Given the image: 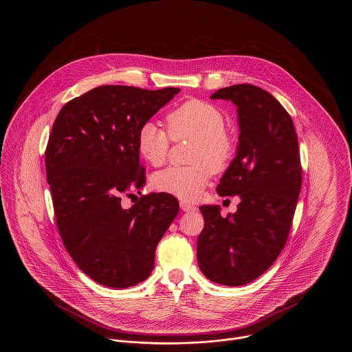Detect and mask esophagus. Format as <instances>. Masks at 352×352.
Returning a JSON list of instances; mask_svg holds the SVG:
<instances>
[{
  "label": "esophagus",
  "instance_id": "obj_1",
  "mask_svg": "<svg viewBox=\"0 0 352 352\" xmlns=\"http://www.w3.org/2000/svg\"><path fill=\"white\" fill-rule=\"evenodd\" d=\"M180 208L183 211H195L197 210V206L188 203V201H180Z\"/></svg>",
  "mask_w": 352,
  "mask_h": 352
}]
</instances>
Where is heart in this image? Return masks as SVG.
<instances>
[{
    "instance_id": "obj_1",
    "label": "heart",
    "mask_w": 352,
    "mask_h": 352,
    "mask_svg": "<svg viewBox=\"0 0 352 352\" xmlns=\"http://www.w3.org/2000/svg\"><path fill=\"white\" fill-rule=\"evenodd\" d=\"M165 123L168 133L153 122L142 123L137 133V149L145 161L160 166L168 157L170 138L173 141L194 138L197 144L190 157L194 164L172 165L153 177L157 190L194 201L201 197L212 170L222 172L230 165L237 153V140L226 130L223 112L214 104L199 99L184 101L170 109Z\"/></svg>"
}]
</instances>
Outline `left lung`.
<instances>
[{
    "label": "left lung",
    "mask_w": 352,
    "mask_h": 352,
    "mask_svg": "<svg viewBox=\"0 0 352 352\" xmlns=\"http://www.w3.org/2000/svg\"><path fill=\"white\" fill-rule=\"evenodd\" d=\"M211 99L237 105V153L217 192L241 201L226 218L218 206H201L197 256L211 282L243 286L264 274L287 241L302 186L298 138L289 112L258 87L222 88Z\"/></svg>",
    "instance_id": "left-lung-1"
}]
</instances>
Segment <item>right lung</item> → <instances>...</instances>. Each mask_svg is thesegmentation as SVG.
I'll use <instances>...</instances> for the list:
<instances>
[{"label":"right lung","mask_w":352,"mask_h":352,"mask_svg":"<svg viewBox=\"0 0 352 352\" xmlns=\"http://www.w3.org/2000/svg\"><path fill=\"white\" fill-rule=\"evenodd\" d=\"M179 92L102 85L67 101L52 124L46 175L58 232L78 268L102 286L148 279L155 247L179 212L166 192L120 204L146 183L138 129Z\"/></svg>","instance_id":"1"}]
</instances>
